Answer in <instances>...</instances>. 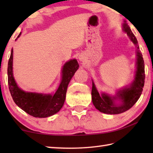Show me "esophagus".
I'll use <instances>...</instances> for the list:
<instances>
[{
  "mask_svg": "<svg viewBox=\"0 0 153 153\" xmlns=\"http://www.w3.org/2000/svg\"><path fill=\"white\" fill-rule=\"evenodd\" d=\"M79 60L80 61H84V56H82V55H79Z\"/></svg>",
  "mask_w": 153,
  "mask_h": 153,
  "instance_id": "esophagus-1",
  "label": "esophagus"
}]
</instances>
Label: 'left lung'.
<instances>
[{"label": "left lung", "instance_id": "obj_1", "mask_svg": "<svg viewBox=\"0 0 153 153\" xmlns=\"http://www.w3.org/2000/svg\"><path fill=\"white\" fill-rule=\"evenodd\" d=\"M122 30L137 48L136 71L134 81L129 86L117 90L115 95H111L105 92H102L100 94L92 81V100L93 105L100 112L111 115L122 113L132 107L140 97L144 84V63L141 52L139 50L138 41L126 21H124L123 23ZM117 100L119 101V103H116Z\"/></svg>", "mask_w": 153, "mask_h": 153}]
</instances>
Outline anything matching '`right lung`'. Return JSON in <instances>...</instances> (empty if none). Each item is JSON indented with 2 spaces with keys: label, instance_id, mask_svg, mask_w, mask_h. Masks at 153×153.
<instances>
[{
  "label": "right lung",
  "instance_id": "obj_1",
  "mask_svg": "<svg viewBox=\"0 0 153 153\" xmlns=\"http://www.w3.org/2000/svg\"><path fill=\"white\" fill-rule=\"evenodd\" d=\"M20 32L16 40L21 36ZM13 50L11 49L7 74L9 88L11 97L18 107L35 117H50L59 112L63 107L66 97L67 86L74 74L79 68L76 59H71L64 64L61 70V81L54 94H42L25 92L17 86L13 73Z\"/></svg>",
  "mask_w": 153,
  "mask_h": 153
}]
</instances>
